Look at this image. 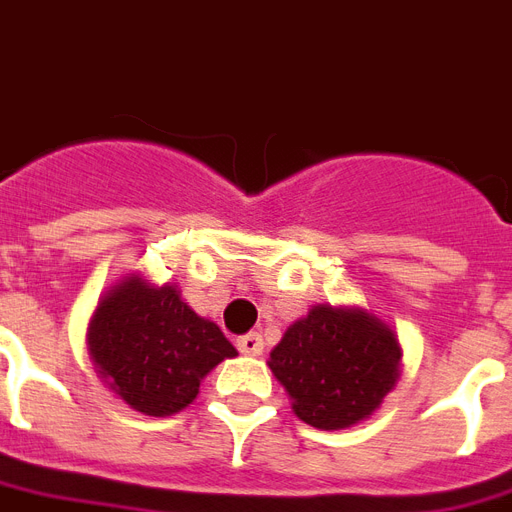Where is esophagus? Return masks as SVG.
Returning <instances> with one entry per match:
<instances>
[{
  "label": "esophagus",
  "mask_w": 512,
  "mask_h": 512,
  "mask_svg": "<svg viewBox=\"0 0 512 512\" xmlns=\"http://www.w3.org/2000/svg\"><path fill=\"white\" fill-rule=\"evenodd\" d=\"M241 354H249V357H257V354H263V335L260 333H247L241 335L239 341H236Z\"/></svg>",
  "instance_id": "esophagus-1"
}]
</instances>
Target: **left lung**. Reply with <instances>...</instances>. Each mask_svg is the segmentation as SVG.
Segmentation results:
<instances>
[{"label":"left lung","instance_id":"8db88e82","mask_svg":"<svg viewBox=\"0 0 512 512\" xmlns=\"http://www.w3.org/2000/svg\"><path fill=\"white\" fill-rule=\"evenodd\" d=\"M400 341L362 308L319 303L292 322L268 368L287 389L292 411L317 429L370 419L400 378Z\"/></svg>","mask_w":512,"mask_h":512}]
</instances>
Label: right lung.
I'll use <instances>...</instances> for the list:
<instances>
[{"label":"right lung","mask_w":512,"mask_h":512,"mask_svg":"<svg viewBox=\"0 0 512 512\" xmlns=\"http://www.w3.org/2000/svg\"><path fill=\"white\" fill-rule=\"evenodd\" d=\"M88 354L123 403L144 416H171L193 403L209 370L239 351L174 284L152 287L131 273L93 311Z\"/></svg>","instance_id":"right-lung-1"}]
</instances>
